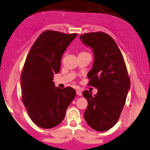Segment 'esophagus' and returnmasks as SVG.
Wrapping results in <instances>:
<instances>
[{
  "label": "esophagus",
  "mask_w": 150,
  "mask_h": 150,
  "mask_svg": "<svg viewBox=\"0 0 150 150\" xmlns=\"http://www.w3.org/2000/svg\"><path fill=\"white\" fill-rule=\"evenodd\" d=\"M76 93H77V94L78 96H81L82 94H83V93H82V92H81V91L79 90H76Z\"/></svg>",
  "instance_id": "1"
}]
</instances>
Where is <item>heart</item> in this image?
<instances>
[{
  "mask_svg": "<svg viewBox=\"0 0 150 150\" xmlns=\"http://www.w3.org/2000/svg\"><path fill=\"white\" fill-rule=\"evenodd\" d=\"M84 54H90V53L88 52H87L86 51H81L80 53H79V55H84Z\"/></svg>",
  "mask_w": 150,
  "mask_h": 150,
  "instance_id": "b5f03b06",
  "label": "heart"
}]
</instances>
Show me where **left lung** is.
<instances>
[{"label": "left lung", "mask_w": 150, "mask_h": 150, "mask_svg": "<svg viewBox=\"0 0 150 150\" xmlns=\"http://www.w3.org/2000/svg\"><path fill=\"white\" fill-rule=\"evenodd\" d=\"M80 39L93 50L94 62L88 74V85L98 90L94 96L88 90L83 92L88 101L84 119L94 130L107 131L118 122L125 103L130 88L127 67L115 41L108 34L85 33Z\"/></svg>", "instance_id": "obj_1"}]
</instances>
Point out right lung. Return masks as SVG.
Segmentation results:
<instances>
[{
    "instance_id": "add662e5",
    "label": "right lung",
    "mask_w": 150,
    "mask_h": 150,
    "mask_svg": "<svg viewBox=\"0 0 150 150\" xmlns=\"http://www.w3.org/2000/svg\"><path fill=\"white\" fill-rule=\"evenodd\" d=\"M77 36L47 30L41 34L26 57L21 76L22 101L35 124L43 129L59 125L75 98L71 87L55 88L54 74L60 69L64 51Z\"/></svg>"
}]
</instances>
